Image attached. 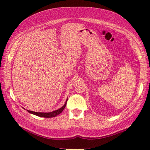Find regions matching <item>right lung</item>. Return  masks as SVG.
<instances>
[{"label": "right lung", "instance_id": "1", "mask_svg": "<svg viewBox=\"0 0 150 150\" xmlns=\"http://www.w3.org/2000/svg\"><path fill=\"white\" fill-rule=\"evenodd\" d=\"M67 100H68V99L67 100V101H66V103H65L64 105L62 106L61 108H60V109H58V110L53 111V112H34V111L28 110H27V111L29 113L34 114V115H36V116H40V117H53L56 116L57 115H59V114H61L62 112V111H63V110L64 109L66 105H67Z\"/></svg>", "mask_w": 150, "mask_h": 150}]
</instances>
